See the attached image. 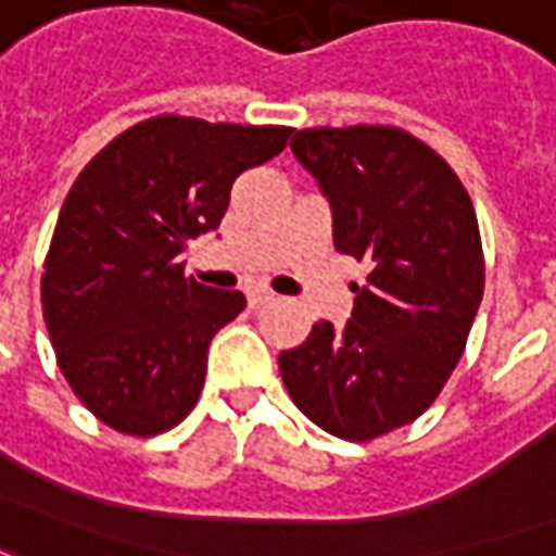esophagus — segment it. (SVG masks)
I'll list each match as a JSON object with an SVG mask.
<instances>
[{"instance_id":"34e87169","label":"esophagus","mask_w":556,"mask_h":556,"mask_svg":"<svg viewBox=\"0 0 556 556\" xmlns=\"http://www.w3.org/2000/svg\"><path fill=\"white\" fill-rule=\"evenodd\" d=\"M270 301H274V291H267V289H250V291H247V303H250L253 309H262V306H267Z\"/></svg>"}]
</instances>
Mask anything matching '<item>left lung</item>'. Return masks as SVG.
<instances>
[{
	"instance_id": "8db88e82",
	"label": "left lung",
	"mask_w": 556,
	"mask_h": 556,
	"mask_svg": "<svg viewBox=\"0 0 556 556\" xmlns=\"http://www.w3.org/2000/svg\"><path fill=\"white\" fill-rule=\"evenodd\" d=\"M291 151L330 205L333 247L372 270L345 327L315 321L279 372L315 426L372 441L414 422L462 361L485 286L477 214L446 160L399 127L298 130Z\"/></svg>"
}]
</instances>
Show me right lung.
I'll return each mask as SVG.
<instances>
[{
	"label": "right lung",
	"instance_id": "add662e5",
	"mask_svg": "<svg viewBox=\"0 0 556 556\" xmlns=\"http://www.w3.org/2000/svg\"><path fill=\"white\" fill-rule=\"evenodd\" d=\"M291 127L157 115L91 160L59 211L43 262V321L79 402L122 434H160L199 402L207 345L247 306L184 277L235 178L277 157Z\"/></svg>",
	"mask_w": 556,
	"mask_h": 556
}]
</instances>
